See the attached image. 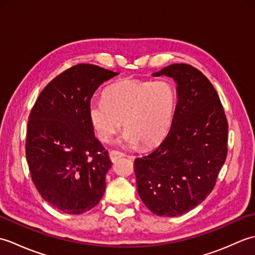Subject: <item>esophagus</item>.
Segmentation results:
<instances>
[{"instance_id": "1", "label": "esophagus", "mask_w": 255, "mask_h": 255, "mask_svg": "<svg viewBox=\"0 0 255 255\" xmlns=\"http://www.w3.org/2000/svg\"><path fill=\"white\" fill-rule=\"evenodd\" d=\"M123 156H125V153L121 152V151H117V150H111L110 151V159L113 162L116 161L119 158H123Z\"/></svg>"}]
</instances>
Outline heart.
<instances>
[{
  "mask_svg": "<svg viewBox=\"0 0 255 255\" xmlns=\"http://www.w3.org/2000/svg\"><path fill=\"white\" fill-rule=\"evenodd\" d=\"M177 106V91L169 81L126 79L105 89L103 100L90 104L89 114L97 137L108 142L123 122L125 142L149 148L170 131Z\"/></svg>",
  "mask_w": 255,
  "mask_h": 255,
  "instance_id": "b5f03b06",
  "label": "heart"
}]
</instances>
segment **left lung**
I'll return each instance as SVG.
<instances>
[{"label":"left lung","mask_w":255,"mask_h":255,"mask_svg":"<svg viewBox=\"0 0 255 255\" xmlns=\"http://www.w3.org/2000/svg\"><path fill=\"white\" fill-rule=\"evenodd\" d=\"M177 84L172 127L150 154L134 160L140 198L150 211L175 217L196 207L215 187L228 148V122L210 81L191 64L153 73Z\"/></svg>","instance_id":"8db88e82"}]
</instances>
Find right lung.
<instances>
[{"label":"right lung","mask_w":255,"mask_h":255,"mask_svg":"<svg viewBox=\"0 0 255 255\" xmlns=\"http://www.w3.org/2000/svg\"><path fill=\"white\" fill-rule=\"evenodd\" d=\"M117 72L80 63L50 81L32 106L26 159L38 193L70 215L100 203L112 162L95 138L89 108L94 92Z\"/></svg>","instance_id":"1"}]
</instances>
